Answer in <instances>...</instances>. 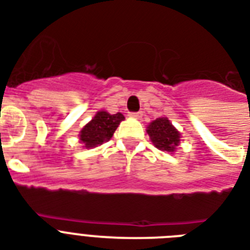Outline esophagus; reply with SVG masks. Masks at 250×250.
<instances>
[{"label": "esophagus", "mask_w": 250, "mask_h": 250, "mask_svg": "<svg viewBox=\"0 0 250 250\" xmlns=\"http://www.w3.org/2000/svg\"><path fill=\"white\" fill-rule=\"evenodd\" d=\"M129 117L136 118V119H139V118L143 117V113H141V111H137V113H129Z\"/></svg>", "instance_id": "esophagus-1"}]
</instances>
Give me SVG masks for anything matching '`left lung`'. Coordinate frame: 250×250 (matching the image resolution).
Wrapping results in <instances>:
<instances>
[{
    "instance_id": "1",
    "label": "left lung",
    "mask_w": 250,
    "mask_h": 250,
    "mask_svg": "<svg viewBox=\"0 0 250 250\" xmlns=\"http://www.w3.org/2000/svg\"><path fill=\"white\" fill-rule=\"evenodd\" d=\"M146 132L156 148L164 152H175L176 146L180 144V132L166 117L157 118L156 121H153L148 125Z\"/></svg>"
}]
</instances>
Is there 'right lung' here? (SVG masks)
<instances>
[{
	"instance_id": "add662e5",
	"label": "right lung",
	"mask_w": 250,
	"mask_h": 250,
	"mask_svg": "<svg viewBox=\"0 0 250 250\" xmlns=\"http://www.w3.org/2000/svg\"><path fill=\"white\" fill-rule=\"evenodd\" d=\"M125 119L123 114H109L107 111H98L89 123H86L80 131V143L84 148H96L109 141L113 137L115 129L122 121Z\"/></svg>"
}]
</instances>
